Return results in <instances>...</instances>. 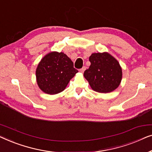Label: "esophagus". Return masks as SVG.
Here are the masks:
<instances>
[{"label": "esophagus", "instance_id": "1", "mask_svg": "<svg viewBox=\"0 0 152 152\" xmlns=\"http://www.w3.org/2000/svg\"><path fill=\"white\" fill-rule=\"evenodd\" d=\"M85 69H86V67H83L82 69H80V73H83V72H85Z\"/></svg>", "mask_w": 152, "mask_h": 152}]
</instances>
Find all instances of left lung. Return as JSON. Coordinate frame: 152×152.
Returning a JSON list of instances; mask_svg holds the SVG:
<instances>
[{"instance_id": "1", "label": "left lung", "mask_w": 152, "mask_h": 152, "mask_svg": "<svg viewBox=\"0 0 152 152\" xmlns=\"http://www.w3.org/2000/svg\"><path fill=\"white\" fill-rule=\"evenodd\" d=\"M91 65L84 77L91 88L99 93L112 92L121 84L123 72L118 61L108 52L93 53L89 58Z\"/></svg>"}]
</instances>
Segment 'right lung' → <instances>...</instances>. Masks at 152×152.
Wrapping results in <instances>:
<instances>
[{
    "label": "right lung",
    "instance_id": "obj_1",
    "mask_svg": "<svg viewBox=\"0 0 152 152\" xmlns=\"http://www.w3.org/2000/svg\"><path fill=\"white\" fill-rule=\"evenodd\" d=\"M78 73L74 63L63 52H51L38 63L36 70L37 85L40 90L50 95L63 91Z\"/></svg>",
    "mask_w": 152,
    "mask_h": 152
}]
</instances>
